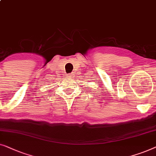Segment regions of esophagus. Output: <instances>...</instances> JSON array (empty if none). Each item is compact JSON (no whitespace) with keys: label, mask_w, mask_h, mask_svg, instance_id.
Segmentation results:
<instances>
[{"label":"esophagus","mask_w":156,"mask_h":156,"mask_svg":"<svg viewBox=\"0 0 156 156\" xmlns=\"http://www.w3.org/2000/svg\"><path fill=\"white\" fill-rule=\"evenodd\" d=\"M67 77H68V78H72L73 77V73H70V74H69V75L67 76Z\"/></svg>","instance_id":"esophagus-1"}]
</instances>
